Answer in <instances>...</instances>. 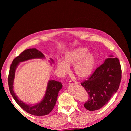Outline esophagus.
I'll return each mask as SVG.
<instances>
[{"label": "esophagus", "instance_id": "1", "mask_svg": "<svg viewBox=\"0 0 131 131\" xmlns=\"http://www.w3.org/2000/svg\"><path fill=\"white\" fill-rule=\"evenodd\" d=\"M69 84V85H73V84H77V83L74 80H70Z\"/></svg>", "mask_w": 131, "mask_h": 131}]
</instances>
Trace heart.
I'll list each match as a JSON object with an SVG mask.
<instances>
[{
    "mask_svg": "<svg viewBox=\"0 0 131 131\" xmlns=\"http://www.w3.org/2000/svg\"><path fill=\"white\" fill-rule=\"evenodd\" d=\"M87 47H80L66 52L64 61L58 60L57 69L63 75L70 70L69 66H73L75 74L80 79H85L92 74L96 63V58L92 52H88Z\"/></svg>",
    "mask_w": 131,
    "mask_h": 131,
    "instance_id": "1",
    "label": "heart"
}]
</instances>
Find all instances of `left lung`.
I'll return each instance as SVG.
<instances>
[{"mask_svg":"<svg viewBox=\"0 0 131 131\" xmlns=\"http://www.w3.org/2000/svg\"><path fill=\"white\" fill-rule=\"evenodd\" d=\"M81 85L87 92L89 98L84 107L90 111L98 110L109 101L118 90L121 79L119 59L110 55Z\"/></svg>","mask_w":131,"mask_h":131,"instance_id":"obj_1","label":"left lung"}]
</instances>
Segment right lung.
I'll return each mask as SVG.
<instances>
[{
	"label": "right lung",
	"mask_w": 131,
	"mask_h": 131,
	"mask_svg": "<svg viewBox=\"0 0 131 131\" xmlns=\"http://www.w3.org/2000/svg\"><path fill=\"white\" fill-rule=\"evenodd\" d=\"M35 58L44 59L45 58V57L43 53L36 48H29L24 50L19 56L15 58L10 68L8 83L10 91L13 97L23 110L34 116H43L49 114L54 108L56 103L58 92L62 88V84L61 82L52 80L48 81L44 97L40 102L36 103L35 105H28L24 103L18 97L13 90L15 70L19 63ZM49 61L51 65L52 63H54V60L51 58H50Z\"/></svg>",
	"instance_id": "add662e5"
}]
</instances>
